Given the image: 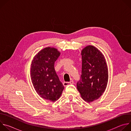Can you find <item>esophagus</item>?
Here are the masks:
<instances>
[{
    "label": "esophagus",
    "mask_w": 131,
    "mask_h": 131,
    "mask_svg": "<svg viewBox=\"0 0 131 131\" xmlns=\"http://www.w3.org/2000/svg\"><path fill=\"white\" fill-rule=\"evenodd\" d=\"M74 83L73 81V80H71L70 82H64L63 83V85L64 86H67L68 85H70V84H73Z\"/></svg>",
    "instance_id": "esophagus-1"
}]
</instances>
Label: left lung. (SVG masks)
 Wrapping results in <instances>:
<instances>
[{
  "instance_id": "obj_1",
  "label": "left lung",
  "mask_w": 131,
  "mask_h": 131,
  "mask_svg": "<svg viewBox=\"0 0 131 131\" xmlns=\"http://www.w3.org/2000/svg\"><path fill=\"white\" fill-rule=\"evenodd\" d=\"M81 55L82 72L77 88L82 98L90 103L104 92L108 82V68L104 55L95 47H86Z\"/></svg>"
}]
</instances>
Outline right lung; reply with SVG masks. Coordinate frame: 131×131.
Masks as SVG:
<instances>
[{"label": "right lung", "instance_id": "1", "mask_svg": "<svg viewBox=\"0 0 131 131\" xmlns=\"http://www.w3.org/2000/svg\"><path fill=\"white\" fill-rule=\"evenodd\" d=\"M60 55L57 49L46 48L35 56L31 65L30 76L35 90L42 98L52 102L60 98L64 89L54 69Z\"/></svg>", "mask_w": 131, "mask_h": 131}]
</instances>
